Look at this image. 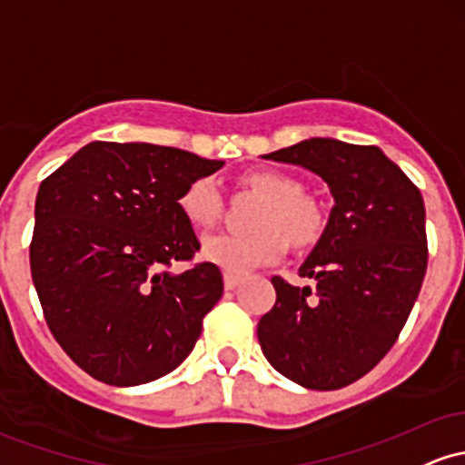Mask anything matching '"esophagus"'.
I'll list each match as a JSON object with an SVG mask.
<instances>
[{
	"mask_svg": "<svg viewBox=\"0 0 465 465\" xmlns=\"http://www.w3.org/2000/svg\"><path fill=\"white\" fill-rule=\"evenodd\" d=\"M238 284H241V278H238V275H233V273H224V289H236Z\"/></svg>",
	"mask_w": 465,
	"mask_h": 465,
	"instance_id": "1",
	"label": "esophagus"
}]
</instances>
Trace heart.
<instances>
[{
    "label": "heart",
    "instance_id": "b5f03b06",
    "mask_svg": "<svg viewBox=\"0 0 465 465\" xmlns=\"http://www.w3.org/2000/svg\"><path fill=\"white\" fill-rule=\"evenodd\" d=\"M244 185L262 193L258 207L256 232L216 233L203 241L201 253L207 262L233 275H244L264 264L278 262L287 253L289 241L309 244L322 232V212L318 203L302 193L295 178L273 170L249 172ZM181 212L196 227H212L221 216V192L213 178H198L178 198Z\"/></svg>",
    "mask_w": 465,
    "mask_h": 465
}]
</instances>
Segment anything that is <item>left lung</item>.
<instances>
[{"label":"left lung","mask_w":465,"mask_h":465,"mask_svg":"<svg viewBox=\"0 0 465 465\" xmlns=\"http://www.w3.org/2000/svg\"><path fill=\"white\" fill-rule=\"evenodd\" d=\"M262 158L313 172L333 207L298 269L315 289L272 280L275 304L258 322L260 349L304 389H341L389 353L420 295L428 264L423 198L375 145L313 136Z\"/></svg>","instance_id":"obj_1"}]
</instances>
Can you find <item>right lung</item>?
Returning a JSON list of instances; mask_svg holds the SVG:
<instances>
[{"instance_id":"obj_1","label":"right lung","mask_w":465,"mask_h":465,"mask_svg":"<svg viewBox=\"0 0 465 465\" xmlns=\"http://www.w3.org/2000/svg\"><path fill=\"white\" fill-rule=\"evenodd\" d=\"M223 165L176 147L94 141L39 187L35 289L54 340L94 380L147 384L192 353L223 273L212 262L167 272L201 249L178 198Z\"/></svg>"}]
</instances>
